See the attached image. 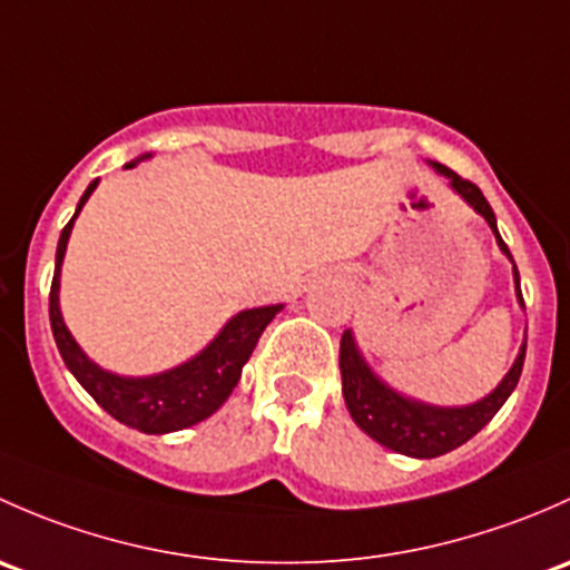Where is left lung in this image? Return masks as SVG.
<instances>
[{
    "mask_svg": "<svg viewBox=\"0 0 570 570\" xmlns=\"http://www.w3.org/2000/svg\"><path fill=\"white\" fill-rule=\"evenodd\" d=\"M433 169H436L439 175H444V178L450 180V186H453L455 195H461L485 222H489V227L497 236V244H500V249L510 257V249L504 246L500 230H497L494 210H491L483 191H480L472 180H463L459 173L444 167V164H433ZM510 263H513V257H510ZM513 277L515 296H519V304L524 307L515 266ZM524 354L527 343H521V351L519 356H515L513 367L504 373L500 386H497L494 392H489L483 401L469 403V406H431V403L412 401V397L401 395V392L392 390L390 384H384V381L371 371L365 356L360 354V345H356L354 334H351L348 328V332L343 334V340H340V373H343L345 406H348L356 425H360L373 442L384 444L386 450L412 455V459H436V455H444L450 453V450L461 448V444L469 442L480 428H485L494 420V414L500 412L502 403L508 401L510 392L519 384L521 367H524Z\"/></svg>",
    "mask_w": 570,
    "mask_h": 570,
    "instance_id": "left-lung-1",
    "label": "left lung"
}]
</instances>
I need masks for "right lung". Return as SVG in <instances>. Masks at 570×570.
<instances>
[{
  "mask_svg": "<svg viewBox=\"0 0 570 570\" xmlns=\"http://www.w3.org/2000/svg\"><path fill=\"white\" fill-rule=\"evenodd\" d=\"M150 154L139 156L137 161H128L126 169L137 167L142 158ZM98 180H92L81 195L79 205H76L73 219L62 227L60 244H57V266L55 279H51L49 293V318L51 332H55L57 348H60L62 360H66L68 371L76 375L81 386L92 395V401L115 416L117 422L128 428H137L142 433H173L184 431V428L197 425V422L208 420L222 403L230 397L236 390L238 379H242V367L255 351L257 337L263 328L272 324L274 315L283 309V304H272V307H255L242 309L227 321L225 328L184 365L173 367L156 375H117L98 367L96 362L87 360L85 351L68 332L66 321L60 313V272H62V257H66L70 230L85 208V203L96 191Z\"/></svg>",
  "mask_w": 570,
  "mask_h": 570,
  "instance_id": "obj_1",
  "label": "right lung"
}]
</instances>
